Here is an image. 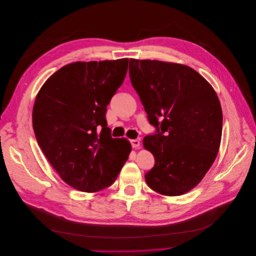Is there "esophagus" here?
<instances>
[{"instance_id": "esophagus-1", "label": "esophagus", "mask_w": 256, "mask_h": 256, "mask_svg": "<svg viewBox=\"0 0 256 256\" xmlns=\"http://www.w3.org/2000/svg\"><path fill=\"white\" fill-rule=\"evenodd\" d=\"M131 144H132L133 148L138 149L140 147V142L138 140H131Z\"/></svg>"}]
</instances>
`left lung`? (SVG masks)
Masks as SVG:
<instances>
[{
    "label": "left lung",
    "mask_w": 256,
    "mask_h": 256,
    "mask_svg": "<svg viewBox=\"0 0 256 256\" xmlns=\"http://www.w3.org/2000/svg\"><path fill=\"white\" fill-rule=\"evenodd\" d=\"M129 76L158 134L144 138L155 164L147 184L164 196H180L199 184L220 149L223 114L212 85L192 68L130 59Z\"/></svg>",
    "instance_id": "1"
}]
</instances>
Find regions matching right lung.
<instances>
[{"instance_id": "obj_1", "label": "right lung", "mask_w": 256, "mask_h": 256, "mask_svg": "<svg viewBox=\"0 0 256 256\" xmlns=\"http://www.w3.org/2000/svg\"><path fill=\"white\" fill-rule=\"evenodd\" d=\"M128 62L123 58L66 64L36 96V140L60 178L78 190L94 192L112 186L131 152L127 138H112L105 118Z\"/></svg>"}]
</instances>
